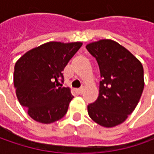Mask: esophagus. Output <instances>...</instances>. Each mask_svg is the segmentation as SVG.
<instances>
[{
    "instance_id": "obj_1",
    "label": "esophagus",
    "mask_w": 154,
    "mask_h": 154,
    "mask_svg": "<svg viewBox=\"0 0 154 154\" xmlns=\"http://www.w3.org/2000/svg\"><path fill=\"white\" fill-rule=\"evenodd\" d=\"M83 90H84V89H83V87H80V88H79V89H78V92H79V94H82V93H83Z\"/></svg>"
}]
</instances>
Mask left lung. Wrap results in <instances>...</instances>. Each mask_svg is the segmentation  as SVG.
I'll list each match as a JSON object with an SVG mask.
<instances>
[{"label":"left lung","mask_w":154,"mask_h":154,"mask_svg":"<svg viewBox=\"0 0 154 154\" xmlns=\"http://www.w3.org/2000/svg\"><path fill=\"white\" fill-rule=\"evenodd\" d=\"M98 62L99 95L87 105L90 117L105 128L115 127L127 119L139 103L144 89L142 64L127 49L110 39L86 45Z\"/></svg>","instance_id":"1"}]
</instances>
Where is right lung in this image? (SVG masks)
<instances>
[{
	"label": "right lung",
	"mask_w": 154,
	"mask_h": 154,
	"mask_svg": "<svg viewBox=\"0 0 154 154\" xmlns=\"http://www.w3.org/2000/svg\"><path fill=\"white\" fill-rule=\"evenodd\" d=\"M80 42H49L27 51L14 66V84L19 102L33 120L51 123L62 118L74 96L59 80Z\"/></svg>",
	"instance_id": "add662e5"
}]
</instances>
